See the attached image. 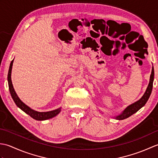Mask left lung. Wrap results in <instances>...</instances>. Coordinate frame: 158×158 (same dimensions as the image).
Returning a JSON list of instances; mask_svg holds the SVG:
<instances>
[{
    "mask_svg": "<svg viewBox=\"0 0 158 158\" xmlns=\"http://www.w3.org/2000/svg\"><path fill=\"white\" fill-rule=\"evenodd\" d=\"M153 79H154V69L153 67L152 74H151V76H150V81H149V85L147 87L146 92L145 94H144V95L143 96L142 98L139 100H138L137 102L132 104V105L127 106V108L123 110V112L121 114V115L117 116L115 117L117 119L122 120V119L127 118V117H129L130 116L133 115L134 113H136L140 109H141L142 107L145 105L152 92Z\"/></svg>",
    "mask_w": 158,
    "mask_h": 158,
    "instance_id": "8db88e82",
    "label": "left lung"
}]
</instances>
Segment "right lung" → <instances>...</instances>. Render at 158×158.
I'll use <instances>...</instances> for the list:
<instances>
[{"label":"right lung","instance_id":"1","mask_svg":"<svg viewBox=\"0 0 158 158\" xmlns=\"http://www.w3.org/2000/svg\"><path fill=\"white\" fill-rule=\"evenodd\" d=\"M13 60L11 61V64H10L7 79H8L9 92H10V94H11L13 100H14L15 103L16 104V105L18 106L19 109H21L23 111H24L26 113H27L28 115H29L31 117H32L33 119H36V120H40V121L46 120V119H48L50 118H52V117H55L56 115H58V114L60 112V110H61V108L53 110H52V111H49V112H37V111H35V110H34L31 109V108H29L27 105H26L24 103L20 100V99L18 98V96H17L14 89H13L12 82H11V79Z\"/></svg>","mask_w":158,"mask_h":158}]
</instances>
